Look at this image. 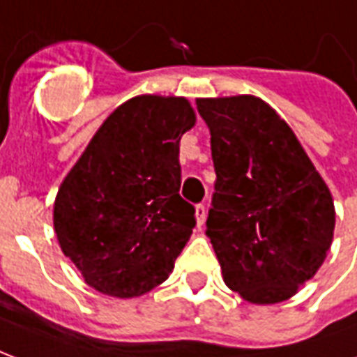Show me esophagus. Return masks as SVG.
I'll use <instances>...</instances> for the list:
<instances>
[{
	"mask_svg": "<svg viewBox=\"0 0 357 357\" xmlns=\"http://www.w3.org/2000/svg\"><path fill=\"white\" fill-rule=\"evenodd\" d=\"M195 220H197V225L202 227L204 220H206V208H204V204H197L195 206Z\"/></svg>",
	"mask_w": 357,
	"mask_h": 357,
	"instance_id": "obj_1",
	"label": "esophagus"
}]
</instances>
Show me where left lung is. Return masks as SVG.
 I'll return each instance as SVG.
<instances>
[{"label":"left lung","instance_id":"left-lung-1","mask_svg":"<svg viewBox=\"0 0 357 357\" xmlns=\"http://www.w3.org/2000/svg\"><path fill=\"white\" fill-rule=\"evenodd\" d=\"M216 170L206 235L250 304L294 296L327 258L335 204L291 126L255 95L197 99Z\"/></svg>","mask_w":357,"mask_h":357}]
</instances>
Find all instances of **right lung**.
<instances>
[{
  "label": "right lung",
  "instance_id": "right-lung-1",
  "mask_svg": "<svg viewBox=\"0 0 357 357\" xmlns=\"http://www.w3.org/2000/svg\"><path fill=\"white\" fill-rule=\"evenodd\" d=\"M197 122L176 95H137L95 132L59 187L61 250L95 291L133 298L164 283L195 227L179 197V141Z\"/></svg>",
  "mask_w": 357,
  "mask_h": 357
}]
</instances>
